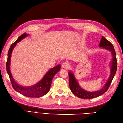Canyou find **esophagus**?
Instances as JSON below:
<instances>
[{
	"label": "esophagus",
	"mask_w": 123,
	"mask_h": 123,
	"mask_svg": "<svg viewBox=\"0 0 123 123\" xmlns=\"http://www.w3.org/2000/svg\"><path fill=\"white\" fill-rule=\"evenodd\" d=\"M62 66L63 68H64L65 69H68L70 67V64L68 62H64L63 63H62Z\"/></svg>",
	"instance_id": "esophagus-1"
}]
</instances>
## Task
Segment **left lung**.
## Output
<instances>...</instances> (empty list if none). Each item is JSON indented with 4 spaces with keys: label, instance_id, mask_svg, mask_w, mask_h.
I'll return each mask as SVG.
<instances>
[{
    "label": "left lung",
    "instance_id": "1",
    "mask_svg": "<svg viewBox=\"0 0 123 123\" xmlns=\"http://www.w3.org/2000/svg\"><path fill=\"white\" fill-rule=\"evenodd\" d=\"M100 47H102L103 49L109 50L111 52L112 55V61L111 62V72H110V75L106 84H105L102 89L101 90L95 91V92H88L85 90H84L81 88L80 86L79 85L77 81L74 77V74L71 72L69 73V86L70 90L74 95L79 98H84V99H90L96 97H98L99 96L103 94L105 92H106L109 88V87L111 84L113 78L116 73L117 62L116 56V53H115L114 46L110 43L109 41L102 36L101 40L100 41Z\"/></svg>",
    "mask_w": 123,
    "mask_h": 123
}]
</instances>
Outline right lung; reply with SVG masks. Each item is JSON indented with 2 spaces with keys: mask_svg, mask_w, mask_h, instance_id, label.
I'll return each instance as SVG.
<instances>
[{
  "mask_svg": "<svg viewBox=\"0 0 123 123\" xmlns=\"http://www.w3.org/2000/svg\"><path fill=\"white\" fill-rule=\"evenodd\" d=\"M28 35V34H26V33H23L18 38V39L13 44L11 45L8 52V58H7V61L6 62V69L7 73L8 74L9 79H10L12 87H13L14 90L18 92L21 94L25 96V97L31 98H39L46 95L49 92L50 86H51L52 79L55 75V74L60 70L61 66L59 64L54 67V68L50 69L42 80L39 83L35 84V85L29 86V87H23V86H22L17 83L14 80L13 76H12L10 68H9L11 54L13 49L15 47L17 43L20 42L23 38H25Z\"/></svg>",
  "mask_w": 123,
  "mask_h": 123,
  "instance_id": "obj_1",
  "label": "right lung"
}]
</instances>
